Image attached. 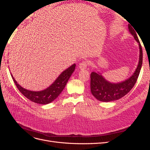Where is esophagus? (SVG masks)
<instances>
[{
  "mask_svg": "<svg viewBox=\"0 0 150 150\" xmlns=\"http://www.w3.org/2000/svg\"><path fill=\"white\" fill-rule=\"evenodd\" d=\"M88 62L86 61H83L80 63L79 65V67L80 69H86V68L88 67Z\"/></svg>",
  "mask_w": 150,
  "mask_h": 150,
  "instance_id": "34e87169",
  "label": "esophagus"
}]
</instances>
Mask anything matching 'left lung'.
Wrapping results in <instances>:
<instances>
[{
  "label": "left lung",
  "instance_id": "1",
  "mask_svg": "<svg viewBox=\"0 0 150 150\" xmlns=\"http://www.w3.org/2000/svg\"><path fill=\"white\" fill-rule=\"evenodd\" d=\"M128 29L139 45V57L138 66L128 79L117 83H112L107 81L99 72H92L91 74V92L99 101L110 102L117 100L128 94L137 83L143 63V51L134 29L128 25Z\"/></svg>",
  "mask_w": 150,
  "mask_h": 150
}]
</instances>
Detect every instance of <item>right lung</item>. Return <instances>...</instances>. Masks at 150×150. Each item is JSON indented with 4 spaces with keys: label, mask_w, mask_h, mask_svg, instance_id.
Here are the masks:
<instances>
[{
    "label": "right lung",
    "mask_w": 150,
    "mask_h": 150,
    "mask_svg": "<svg viewBox=\"0 0 150 150\" xmlns=\"http://www.w3.org/2000/svg\"><path fill=\"white\" fill-rule=\"evenodd\" d=\"M75 67L76 64H74L68 67L58 76V78L49 87L44 90L40 91H29L23 88L17 83L12 74L11 76L17 89L25 97L34 103L46 104L55 100L59 95L61 93L62 90L64 89L71 74L74 71Z\"/></svg>",
    "instance_id": "obj_1"
}]
</instances>
